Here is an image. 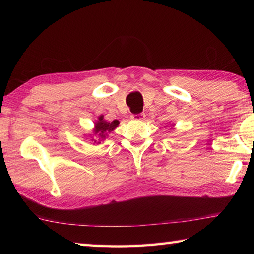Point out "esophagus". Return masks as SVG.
<instances>
[{"mask_svg":"<svg viewBox=\"0 0 254 254\" xmlns=\"http://www.w3.org/2000/svg\"><path fill=\"white\" fill-rule=\"evenodd\" d=\"M144 117H145L144 113H138V115H132L131 119H132V120H135V121H141V120H143Z\"/></svg>","mask_w":254,"mask_h":254,"instance_id":"34e87169","label":"esophagus"}]
</instances>
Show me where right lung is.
Masks as SVG:
<instances>
[{"label":"right lung","mask_w":254,"mask_h":254,"mask_svg":"<svg viewBox=\"0 0 254 254\" xmlns=\"http://www.w3.org/2000/svg\"><path fill=\"white\" fill-rule=\"evenodd\" d=\"M118 126H119L118 120H113L112 122H108V121L104 120V117L100 116L98 118V121L95 123V128H94L95 135L98 136L99 142L95 141V138L91 139V141L96 144H100V141H104L107 136V134L112 132Z\"/></svg>","instance_id":"add662e5"}]
</instances>
